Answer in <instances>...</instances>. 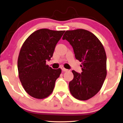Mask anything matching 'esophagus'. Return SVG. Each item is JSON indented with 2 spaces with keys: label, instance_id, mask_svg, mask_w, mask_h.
Here are the masks:
<instances>
[{
  "label": "esophagus",
  "instance_id": "obj_1",
  "mask_svg": "<svg viewBox=\"0 0 123 123\" xmlns=\"http://www.w3.org/2000/svg\"><path fill=\"white\" fill-rule=\"evenodd\" d=\"M62 68V71H64V72H66V71H68V70L67 69H66V68H64V67H62L61 68Z\"/></svg>",
  "mask_w": 123,
  "mask_h": 123
}]
</instances>
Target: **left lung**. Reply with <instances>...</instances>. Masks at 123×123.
I'll list each match as a JSON object with an SVG mask.
<instances>
[{
  "mask_svg": "<svg viewBox=\"0 0 123 123\" xmlns=\"http://www.w3.org/2000/svg\"><path fill=\"white\" fill-rule=\"evenodd\" d=\"M63 40L73 48L75 58L82 62V72L72 71L74 78L69 83L70 93L79 100H87L100 90L106 76V55L98 38L84 29L67 30Z\"/></svg>",
  "mask_w": 123,
  "mask_h": 123,
  "instance_id": "left-lung-1",
  "label": "left lung"
}]
</instances>
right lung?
<instances>
[{"instance_id":"add662e5","label":"right lung","mask_w":123,"mask_h":123,"mask_svg":"<svg viewBox=\"0 0 123 123\" xmlns=\"http://www.w3.org/2000/svg\"><path fill=\"white\" fill-rule=\"evenodd\" d=\"M64 31L41 29L29 36L22 46L18 59V75L23 87L30 96L43 99L52 93L60 68L46 64L52 57L56 44Z\"/></svg>"}]
</instances>
